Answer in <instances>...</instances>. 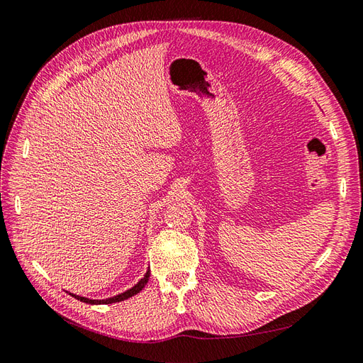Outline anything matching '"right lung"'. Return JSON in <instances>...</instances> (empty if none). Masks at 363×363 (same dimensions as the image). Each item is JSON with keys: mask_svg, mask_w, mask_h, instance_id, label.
<instances>
[{"mask_svg": "<svg viewBox=\"0 0 363 363\" xmlns=\"http://www.w3.org/2000/svg\"><path fill=\"white\" fill-rule=\"evenodd\" d=\"M148 277H150V268H148V270L145 272V274H144V277L141 279V281H138V284L136 285H133L132 288H128V290H125L124 293H121V294H116V296H113V297H107V299H89V297H82V296H78V294H73V293H69V294H72L73 297H75V299H78V301H81V302H86V303H90V305H101V303H115V302H121V301H125V299H128V297H132V296H135V294H138L139 291L143 290V288L147 285V282H148Z\"/></svg>", "mask_w": 363, "mask_h": 363, "instance_id": "add662e5", "label": "right lung"}]
</instances>
